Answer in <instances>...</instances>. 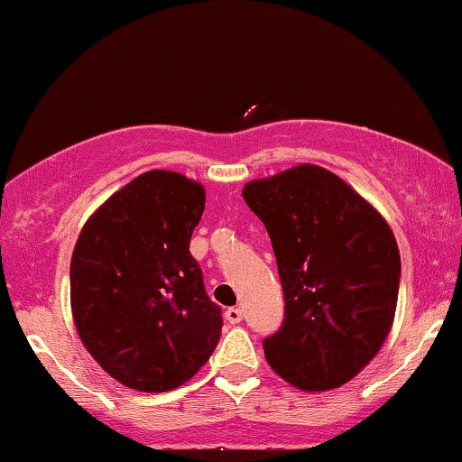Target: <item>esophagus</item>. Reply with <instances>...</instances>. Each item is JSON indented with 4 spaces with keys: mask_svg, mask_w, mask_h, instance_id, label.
Masks as SVG:
<instances>
[{
    "mask_svg": "<svg viewBox=\"0 0 462 462\" xmlns=\"http://www.w3.org/2000/svg\"><path fill=\"white\" fill-rule=\"evenodd\" d=\"M226 321L227 323H241L243 321V310L235 309V306H232V309H227L226 310Z\"/></svg>",
    "mask_w": 462,
    "mask_h": 462,
    "instance_id": "34e87169",
    "label": "esophagus"
}]
</instances>
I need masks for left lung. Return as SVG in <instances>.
Returning <instances> with one entry per match:
<instances>
[{
  "label": "left lung",
  "instance_id": "obj_1",
  "mask_svg": "<svg viewBox=\"0 0 462 462\" xmlns=\"http://www.w3.org/2000/svg\"><path fill=\"white\" fill-rule=\"evenodd\" d=\"M243 199L267 227L284 293L282 326L263 341L269 365L304 391L346 384L393 323L402 275L393 232L315 164L247 182Z\"/></svg>",
  "mask_w": 462,
  "mask_h": 462
}]
</instances>
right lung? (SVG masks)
Returning <instances> with one entry per match:
<instances>
[{
  "label": "right lung",
  "instance_id": "right-lung-1",
  "mask_svg": "<svg viewBox=\"0 0 462 462\" xmlns=\"http://www.w3.org/2000/svg\"><path fill=\"white\" fill-rule=\"evenodd\" d=\"M204 204L201 184L153 169L116 190L79 232L73 321L88 354L130 389H176L219 343L221 309L189 252Z\"/></svg>",
  "mask_w": 462,
  "mask_h": 462
}]
</instances>
